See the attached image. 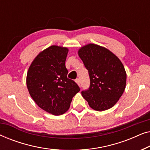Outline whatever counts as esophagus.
<instances>
[{"instance_id": "obj_1", "label": "esophagus", "mask_w": 150, "mask_h": 150, "mask_svg": "<svg viewBox=\"0 0 150 150\" xmlns=\"http://www.w3.org/2000/svg\"><path fill=\"white\" fill-rule=\"evenodd\" d=\"M76 83H77V85H79V86H80L81 85V82H80V79H76Z\"/></svg>"}]
</instances>
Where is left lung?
<instances>
[{
  "instance_id": "8db88e82",
  "label": "left lung",
  "mask_w": 150,
  "mask_h": 150,
  "mask_svg": "<svg viewBox=\"0 0 150 150\" xmlns=\"http://www.w3.org/2000/svg\"><path fill=\"white\" fill-rule=\"evenodd\" d=\"M78 54L90 77V87L81 92L83 97L97 111L112 108L126 85V72L122 61L108 49L94 44L81 47Z\"/></svg>"
}]
</instances>
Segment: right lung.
<instances>
[{
    "label": "right lung",
    "instance_id": "1",
    "mask_svg": "<svg viewBox=\"0 0 150 150\" xmlns=\"http://www.w3.org/2000/svg\"><path fill=\"white\" fill-rule=\"evenodd\" d=\"M68 51L66 47L55 45L46 48L34 59L26 75V86L33 100L54 115L65 113L80 91L77 84L67 77Z\"/></svg>",
    "mask_w": 150,
    "mask_h": 150
}]
</instances>
